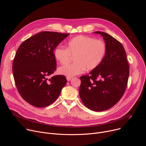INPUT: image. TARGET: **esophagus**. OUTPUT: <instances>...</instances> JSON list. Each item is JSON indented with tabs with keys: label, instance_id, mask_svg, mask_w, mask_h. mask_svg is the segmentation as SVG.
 <instances>
[{
	"label": "esophagus",
	"instance_id": "esophagus-1",
	"mask_svg": "<svg viewBox=\"0 0 146 146\" xmlns=\"http://www.w3.org/2000/svg\"><path fill=\"white\" fill-rule=\"evenodd\" d=\"M72 78H73V77H66L67 81H70V80H71Z\"/></svg>",
	"mask_w": 146,
	"mask_h": 146
}]
</instances>
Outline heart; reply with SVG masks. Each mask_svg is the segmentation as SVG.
<instances>
[{"mask_svg": "<svg viewBox=\"0 0 146 146\" xmlns=\"http://www.w3.org/2000/svg\"><path fill=\"white\" fill-rule=\"evenodd\" d=\"M106 53V46L103 41L94 38L80 35L69 40L66 48L56 47L54 50V57L62 65L67 64L70 55L74 56L73 64L60 67V74L73 77L84 73L86 69L93 70L102 62Z\"/></svg>", "mask_w": 146, "mask_h": 146, "instance_id": "1", "label": "heart"}]
</instances>
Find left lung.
<instances>
[{
  "mask_svg": "<svg viewBox=\"0 0 146 146\" xmlns=\"http://www.w3.org/2000/svg\"><path fill=\"white\" fill-rule=\"evenodd\" d=\"M94 33L103 37L106 53L96 68L80 77L79 95L87 108L102 111L114 106L122 98L127 88L129 67L120 42L105 32Z\"/></svg>",
  "mask_w": 146,
  "mask_h": 146,
  "instance_id": "left-lung-1",
  "label": "left lung"
}]
</instances>
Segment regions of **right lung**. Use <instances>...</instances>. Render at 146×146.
<instances>
[{"mask_svg": "<svg viewBox=\"0 0 146 146\" xmlns=\"http://www.w3.org/2000/svg\"><path fill=\"white\" fill-rule=\"evenodd\" d=\"M69 35L41 32L18 47L13 64V76L19 94L31 105L37 108L50 105L66 85L67 80L63 75L48 77L56 68L54 50Z\"/></svg>", "mask_w": 146, "mask_h": 146, "instance_id": "1", "label": "right lung"}]
</instances>
